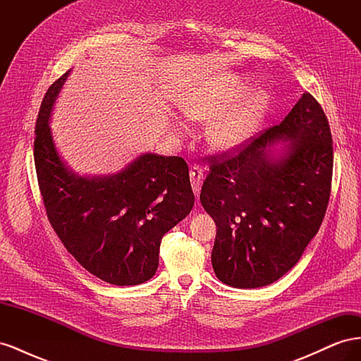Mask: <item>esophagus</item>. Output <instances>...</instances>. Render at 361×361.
<instances>
[{"instance_id":"1","label":"esophagus","mask_w":361,"mask_h":361,"mask_svg":"<svg viewBox=\"0 0 361 361\" xmlns=\"http://www.w3.org/2000/svg\"><path fill=\"white\" fill-rule=\"evenodd\" d=\"M190 178H191L194 194L199 195L200 188H202V182H203V169L200 166H192L190 170Z\"/></svg>"}]
</instances>
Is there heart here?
<instances>
[{
    "instance_id": "heart-1",
    "label": "heart",
    "mask_w": 361,
    "mask_h": 361,
    "mask_svg": "<svg viewBox=\"0 0 361 361\" xmlns=\"http://www.w3.org/2000/svg\"><path fill=\"white\" fill-rule=\"evenodd\" d=\"M248 84L233 73L206 80L182 104L185 116L207 122V141L220 150H235L255 137L269 111V94L248 92Z\"/></svg>"
}]
</instances>
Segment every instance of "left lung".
Returning <instances> with one entry per match:
<instances>
[{"label":"left lung","mask_w":361,"mask_h":361,"mask_svg":"<svg viewBox=\"0 0 361 361\" xmlns=\"http://www.w3.org/2000/svg\"><path fill=\"white\" fill-rule=\"evenodd\" d=\"M207 162L200 202L216 224L215 276L232 288L271 285L297 265L329 206L333 138L322 106L304 93L279 125Z\"/></svg>","instance_id":"1"}]
</instances>
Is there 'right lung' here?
I'll use <instances>...</instances> for the list:
<instances>
[{
    "mask_svg": "<svg viewBox=\"0 0 361 361\" xmlns=\"http://www.w3.org/2000/svg\"><path fill=\"white\" fill-rule=\"evenodd\" d=\"M69 72L54 82L36 122L35 164L48 220L78 264L102 281L133 286L155 276L161 239L194 206L180 157L145 154L110 176H80L54 145L49 118Z\"/></svg>",
    "mask_w": 361,
    "mask_h": 361,
    "instance_id": "add662e5",
    "label": "right lung"
}]
</instances>
